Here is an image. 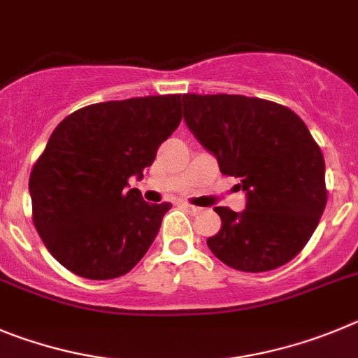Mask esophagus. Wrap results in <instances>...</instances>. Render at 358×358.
<instances>
[{
	"instance_id": "obj_1",
	"label": "esophagus",
	"mask_w": 358,
	"mask_h": 358,
	"mask_svg": "<svg viewBox=\"0 0 358 358\" xmlns=\"http://www.w3.org/2000/svg\"><path fill=\"white\" fill-rule=\"evenodd\" d=\"M183 208L191 212V214H199V212H201V208L194 207V205H191V203H183Z\"/></svg>"
}]
</instances>
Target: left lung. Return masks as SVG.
Listing matches in <instances>:
<instances>
[{
  "label": "left lung",
  "instance_id": "left-lung-1",
  "mask_svg": "<svg viewBox=\"0 0 358 358\" xmlns=\"http://www.w3.org/2000/svg\"><path fill=\"white\" fill-rule=\"evenodd\" d=\"M183 117L219 169L246 191L244 212L215 207L221 230L208 237L221 262L244 273L294 259L327 207L324 159L291 108L239 94H183Z\"/></svg>",
  "mask_w": 358,
  "mask_h": 358
}]
</instances>
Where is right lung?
<instances>
[{"label":"right lung","instance_id":"1","mask_svg":"<svg viewBox=\"0 0 358 358\" xmlns=\"http://www.w3.org/2000/svg\"><path fill=\"white\" fill-rule=\"evenodd\" d=\"M182 121V94L94 103L55 128L30 175L31 219L44 246L89 280L127 275L146 255L171 203L139 189L160 144Z\"/></svg>","mask_w":358,"mask_h":358}]
</instances>
